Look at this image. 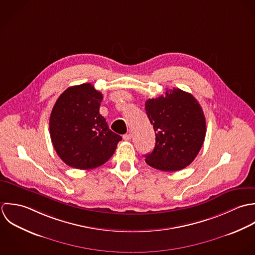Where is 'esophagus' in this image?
<instances>
[{"instance_id": "esophagus-1", "label": "esophagus", "mask_w": 255, "mask_h": 255, "mask_svg": "<svg viewBox=\"0 0 255 255\" xmlns=\"http://www.w3.org/2000/svg\"><path fill=\"white\" fill-rule=\"evenodd\" d=\"M131 137H132V135H131L130 133L123 135V139H124L125 141H130V140H131Z\"/></svg>"}]
</instances>
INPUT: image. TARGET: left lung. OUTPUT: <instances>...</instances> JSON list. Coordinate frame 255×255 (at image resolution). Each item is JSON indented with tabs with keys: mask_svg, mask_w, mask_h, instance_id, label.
Instances as JSON below:
<instances>
[{
	"mask_svg": "<svg viewBox=\"0 0 255 255\" xmlns=\"http://www.w3.org/2000/svg\"><path fill=\"white\" fill-rule=\"evenodd\" d=\"M146 112L155 133L153 152L146 162L162 171H177L189 165L199 153L206 135V119L196 99L179 89L148 100Z\"/></svg>",
	"mask_w": 255,
	"mask_h": 255,
	"instance_id": "left-lung-1",
	"label": "left lung"
}]
</instances>
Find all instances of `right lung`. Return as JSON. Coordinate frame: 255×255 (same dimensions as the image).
Masks as SVG:
<instances>
[{
    "instance_id": "right-lung-1",
    "label": "right lung",
    "mask_w": 255,
    "mask_h": 255,
    "mask_svg": "<svg viewBox=\"0 0 255 255\" xmlns=\"http://www.w3.org/2000/svg\"><path fill=\"white\" fill-rule=\"evenodd\" d=\"M102 93L90 83L68 88L53 106L49 129L54 149L69 166L92 169L105 163L121 136L100 113Z\"/></svg>"
}]
</instances>
